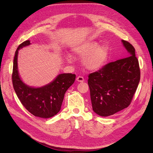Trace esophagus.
Listing matches in <instances>:
<instances>
[{
    "mask_svg": "<svg viewBox=\"0 0 153 153\" xmlns=\"http://www.w3.org/2000/svg\"><path fill=\"white\" fill-rule=\"evenodd\" d=\"M76 80H77V81H78V82H83L85 81L84 77H82V76H78V77H77Z\"/></svg>",
    "mask_w": 153,
    "mask_h": 153,
    "instance_id": "obj_1",
    "label": "esophagus"
}]
</instances>
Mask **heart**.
Listing matches in <instances>:
<instances>
[{"mask_svg": "<svg viewBox=\"0 0 153 153\" xmlns=\"http://www.w3.org/2000/svg\"><path fill=\"white\" fill-rule=\"evenodd\" d=\"M73 52L80 57H84L82 62L86 69L97 71L105 64L108 55V48L105 45L97 46L96 42H88L75 46Z\"/></svg>", "mask_w": 153, "mask_h": 153, "instance_id": "obj_1", "label": "heart"}]
</instances>
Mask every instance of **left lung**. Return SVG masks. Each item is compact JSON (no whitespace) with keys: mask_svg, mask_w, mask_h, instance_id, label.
I'll list each match as a JSON object with an SVG mask.
<instances>
[{"mask_svg":"<svg viewBox=\"0 0 153 153\" xmlns=\"http://www.w3.org/2000/svg\"><path fill=\"white\" fill-rule=\"evenodd\" d=\"M122 43L129 56L109 62L88 76L92 109L102 117L114 115L129 106L140 80L134 48L125 40Z\"/></svg>","mask_w":153,"mask_h":153,"instance_id":"left-lung-1","label":"left lung"}]
</instances>
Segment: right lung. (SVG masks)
Instances as JSON below:
<instances>
[{
	"mask_svg": "<svg viewBox=\"0 0 153 153\" xmlns=\"http://www.w3.org/2000/svg\"><path fill=\"white\" fill-rule=\"evenodd\" d=\"M30 44V40L25 41L15 51L12 76L13 86L22 104L30 113L38 117L48 118L60 111L64 94L74 82L76 75L71 73L59 74L52 82L39 88L24 84L19 75L18 53L20 48Z\"/></svg>",
	"mask_w": 153,
	"mask_h": 153,
	"instance_id": "add662e5",
	"label": "right lung"
}]
</instances>
